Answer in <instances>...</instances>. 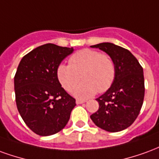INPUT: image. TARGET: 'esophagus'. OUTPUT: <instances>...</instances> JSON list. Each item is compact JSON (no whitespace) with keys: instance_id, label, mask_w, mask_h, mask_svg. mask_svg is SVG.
I'll use <instances>...</instances> for the list:
<instances>
[{"instance_id":"obj_1","label":"esophagus","mask_w":159,"mask_h":159,"mask_svg":"<svg viewBox=\"0 0 159 159\" xmlns=\"http://www.w3.org/2000/svg\"><path fill=\"white\" fill-rule=\"evenodd\" d=\"M86 102V100H76V103L77 105H79V104H83V103H85Z\"/></svg>"}]
</instances>
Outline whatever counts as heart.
Returning a JSON list of instances; mask_svg holds the SVG:
<instances>
[{"instance_id": "obj_1", "label": "heart", "mask_w": 159, "mask_h": 159, "mask_svg": "<svg viewBox=\"0 0 159 159\" xmlns=\"http://www.w3.org/2000/svg\"><path fill=\"white\" fill-rule=\"evenodd\" d=\"M116 64L109 54L97 50L84 48L70 57L69 65L58 66L57 76L62 87L68 92L72 91L81 81L83 82L74 91L81 99L104 93L110 89L116 77Z\"/></svg>"}]
</instances>
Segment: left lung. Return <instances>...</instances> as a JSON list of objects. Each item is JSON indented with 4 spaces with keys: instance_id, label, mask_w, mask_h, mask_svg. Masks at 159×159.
I'll return each mask as SVG.
<instances>
[{
    "instance_id": "8db88e82",
    "label": "left lung",
    "mask_w": 159,
    "mask_h": 159,
    "mask_svg": "<svg viewBox=\"0 0 159 159\" xmlns=\"http://www.w3.org/2000/svg\"><path fill=\"white\" fill-rule=\"evenodd\" d=\"M106 52L116 64V77L107 92L97 98L99 109L90 117L108 132L129 127L140 113L145 95L143 68L128 50L110 42L91 46Z\"/></svg>"
}]
</instances>
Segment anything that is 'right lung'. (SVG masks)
<instances>
[{"label":"right lung","instance_id":"right-lung-1","mask_svg":"<svg viewBox=\"0 0 159 159\" xmlns=\"http://www.w3.org/2000/svg\"><path fill=\"white\" fill-rule=\"evenodd\" d=\"M72 48L47 43L23 57L14 76L17 108L34 133L48 136L68 123L76 100L61 87L57 69Z\"/></svg>","mask_w":159,"mask_h":159}]
</instances>
